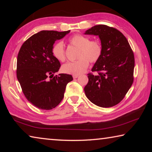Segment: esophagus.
Listing matches in <instances>:
<instances>
[{
    "label": "esophagus",
    "instance_id": "esophagus-1",
    "mask_svg": "<svg viewBox=\"0 0 152 152\" xmlns=\"http://www.w3.org/2000/svg\"><path fill=\"white\" fill-rule=\"evenodd\" d=\"M79 75H73V78H77L78 77Z\"/></svg>",
    "mask_w": 152,
    "mask_h": 152
}]
</instances>
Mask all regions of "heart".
<instances>
[{
  "instance_id": "b5f03b06",
  "label": "heart",
  "mask_w": 152,
  "mask_h": 152,
  "mask_svg": "<svg viewBox=\"0 0 152 152\" xmlns=\"http://www.w3.org/2000/svg\"><path fill=\"white\" fill-rule=\"evenodd\" d=\"M87 36L82 34H75L69 39L70 44L78 48V60L70 61L63 65V72L78 75L83 73L89 66V61L95 63L101 58L103 48L101 42L97 39L90 40ZM51 53L56 60L63 62L66 60V53L64 43L58 42L54 43L51 48Z\"/></svg>"
}]
</instances>
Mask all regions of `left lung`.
Here are the masks:
<instances>
[{"label": "left lung", "mask_w": 152, "mask_h": 152, "mask_svg": "<svg viewBox=\"0 0 152 152\" xmlns=\"http://www.w3.org/2000/svg\"><path fill=\"white\" fill-rule=\"evenodd\" d=\"M85 34L99 35L103 48L101 58L88 74L86 96L99 107H113L124 99L133 82L134 53L127 38L114 27L97 25Z\"/></svg>", "instance_id": "left-lung-1"}]
</instances>
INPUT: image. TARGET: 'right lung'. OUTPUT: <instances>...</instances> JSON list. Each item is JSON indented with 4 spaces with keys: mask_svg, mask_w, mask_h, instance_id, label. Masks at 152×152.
Returning a JSON list of instances; mask_svg holds the SVG:
<instances>
[{
    "mask_svg": "<svg viewBox=\"0 0 152 152\" xmlns=\"http://www.w3.org/2000/svg\"><path fill=\"white\" fill-rule=\"evenodd\" d=\"M70 31H42L23 43L17 56V77L25 96L38 109L51 110L64 96L67 84L73 80L70 74L53 76L61 64L53 58L51 48L56 40Z\"/></svg>",
    "mask_w": 152,
    "mask_h": 152,
    "instance_id": "right-lung-1",
    "label": "right lung"
}]
</instances>
